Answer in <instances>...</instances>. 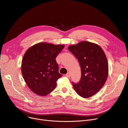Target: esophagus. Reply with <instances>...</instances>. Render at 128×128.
<instances>
[{
  "label": "esophagus",
  "mask_w": 128,
  "mask_h": 128,
  "mask_svg": "<svg viewBox=\"0 0 128 128\" xmlns=\"http://www.w3.org/2000/svg\"><path fill=\"white\" fill-rule=\"evenodd\" d=\"M65 75H66V76L69 78V77L70 76V72H68V73H67L66 74H65Z\"/></svg>",
  "instance_id": "esophagus-1"
}]
</instances>
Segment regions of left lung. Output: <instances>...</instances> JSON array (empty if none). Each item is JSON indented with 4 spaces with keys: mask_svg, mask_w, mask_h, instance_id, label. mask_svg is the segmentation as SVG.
I'll return each instance as SVG.
<instances>
[{
    "mask_svg": "<svg viewBox=\"0 0 128 128\" xmlns=\"http://www.w3.org/2000/svg\"><path fill=\"white\" fill-rule=\"evenodd\" d=\"M78 60L81 68V78L72 83L75 91L83 98L95 95L104 86L108 76V66L106 55L98 45L82 41L68 47Z\"/></svg>",
    "mask_w": 128,
    "mask_h": 128,
    "instance_id": "obj_1",
    "label": "left lung"
}]
</instances>
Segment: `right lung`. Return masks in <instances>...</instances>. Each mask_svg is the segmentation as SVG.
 <instances>
[{
  "label": "right lung",
  "instance_id": "add662e5",
  "mask_svg": "<svg viewBox=\"0 0 128 128\" xmlns=\"http://www.w3.org/2000/svg\"><path fill=\"white\" fill-rule=\"evenodd\" d=\"M64 47L40 42L26 51L21 70L24 81L32 92L44 96L55 88L57 80L62 76L56 58Z\"/></svg>",
  "mask_w": 128,
  "mask_h": 128
}]
</instances>
